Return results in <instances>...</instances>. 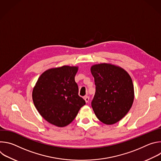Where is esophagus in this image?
Here are the masks:
<instances>
[{
	"label": "esophagus",
	"mask_w": 161,
	"mask_h": 161,
	"mask_svg": "<svg viewBox=\"0 0 161 161\" xmlns=\"http://www.w3.org/2000/svg\"><path fill=\"white\" fill-rule=\"evenodd\" d=\"M84 99H85L86 103H88L89 101V97L88 96H85L84 97Z\"/></svg>",
	"instance_id": "esophagus-1"
}]
</instances>
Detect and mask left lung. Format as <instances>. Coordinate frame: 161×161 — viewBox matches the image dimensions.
<instances>
[{
    "label": "left lung",
    "mask_w": 161,
    "mask_h": 161,
    "mask_svg": "<svg viewBox=\"0 0 161 161\" xmlns=\"http://www.w3.org/2000/svg\"><path fill=\"white\" fill-rule=\"evenodd\" d=\"M96 93L91 105L97 119L111 125L120 120L134 101V86L129 75L122 68L109 64L91 67Z\"/></svg>",
    "instance_id": "1"
}]
</instances>
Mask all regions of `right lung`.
Returning a JSON list of instances; mask_svg holds the SVG:
<instances>
[{
  "label": "right lung",
  "instance_id": "1",
  "mask_svg": "<svg viewBox=\"0 0 161 161\" xmlns=\"http://www.w3.org/2000/svg\"><path fill=\"white\" fill-rule=\"evenodd\" d=\"M78 67L50 69L38 78L32 92L34 104L41 115L58 127L69 124L85 104L78 95L75 76Z\"/></svg>",
  "mask_w": 161,
  "mask_h": 161
}]
</instances>
